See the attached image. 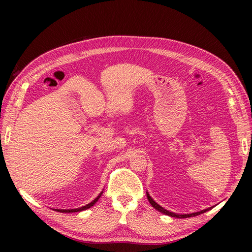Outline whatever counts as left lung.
<instances>
[{
	"label": "left lung",
	"mask_w": 252,
	"mask_h": 252,
	"mask_svg": "<svg viewBox=\"0 0 252 252\" xmlns=\"http://www.w3.org/2000/svg\"><path fill=\"white\" fill-rule=\"evenodd\" d=\"M147 199H148L149 203L151 204L152 207L156 208V209H157V210H158L159 212H162V213H164V215H167V216H169V217H173V218H179V219H185V218H190V217H195V216H199V215H201V213H204V212H206V211H208L209 209H211V208H208V209L202 210V211H200V212L190 213V215H178V213H173V212H171V211H168V210L164 209L163 207H161V206H159L158 204H157V203H156L154 200L151 199V196L149 195V193H147Z\"/></svg>",
	"instance_id": "8db88e82"
}]
</instances>
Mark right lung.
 I'll use <instances>...</instances> for the list:
<instances>
[{
    "instance_id": "add662e5",
    "label": "right lung",
    "mask_w": 252,
    "mask_h": 252,
    "mask_svg": "<svg viewBox=\"0 0 252 252\" xmlns=\"http://www.w3.org/2000/svg\"><path fill=\"white\" fill-rule=\"evenodd\" d=\"M101 194H102V192L98 194V196L96 197L95 200H94L93 202L91 203H89V204H87L86 206H83V207H81V208H77V209H56L57 211H60V212H79V211H83V210H85V209H88V208H90L91 206H94L95 203H96V201L100 199V196H101Z\"/></svg>"
}]
</instances>
